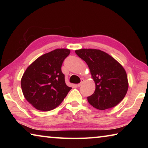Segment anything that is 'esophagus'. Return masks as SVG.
<instances>
[{
	"instance_id": "34e87169",
	"label": "esophagus",
	"mask_w": 148,
	"mask_h": 148,
	"mask_svg": "<svg viewBox=\"0 0 148 148\" xmlns=\"http://www.w3.org/2000/svg\"><path fill=\"white\" fill-rule=\"evenodd\" d=\"M83 82H84V79H82V82H81V83H79V84H77V87H80L82 85V84H83Z\"/></svg>"
}]
</instances>
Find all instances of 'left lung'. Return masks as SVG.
Segmentation results:
<instances>
[{
    "label": "left lung",
    "instance_id": "left-lung-1",
    "mask_svg": "<svg viewBox=\"0 0 148 148\" xmlns=\"http://www.w3.org/2000/svg\"><path fill=\"white\" fill-rule=\"evenodd\" d=\"M75 52L88 65L95 84L94 93L87 97L89 103L101 110L118 104L129 87L126 71L122 65L100 49H80Z\"/></svg>",
    "mask_w": 148,
    "mask_h": 148
}]
</instances>
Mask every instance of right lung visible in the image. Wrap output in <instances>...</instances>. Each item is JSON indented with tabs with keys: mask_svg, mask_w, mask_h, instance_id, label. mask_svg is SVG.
<instances>
[{
	"mask_svg": "<svg viewBox=\"0 0 148 148\" xmlns=\"http://www.w3.org/2000/svg\"><path fill=\"white\" fill-rule=\"evenodd\" d=\"M69 49H56L39 57L27 67L21 80L25 98L35 108L49 111L57 108L72 88L65 84L61 66Z\"/></svg>",
	"mask_w": 148,
	"mask_h": 148,
	"instance_id": "obj_1",
	"label": "right lung"
}]
</instances>
